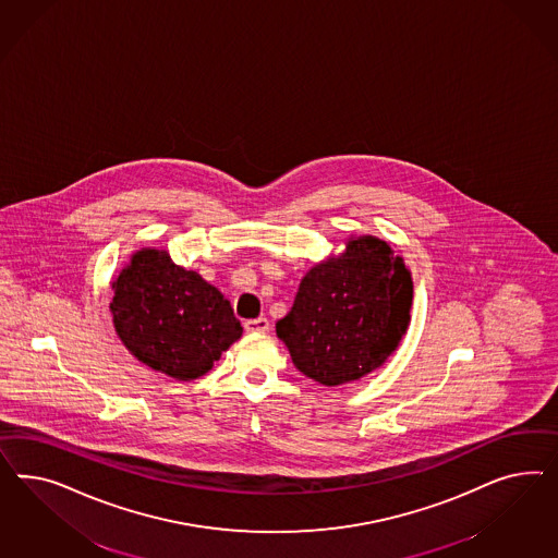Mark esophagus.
I'll return each instance as SVG.
<instances>
[{
    "mask_svg": "<svg viewBox=\"0 0 558 558\" xmlns=\"http://www.w3.org/2000/svg\"><path fill=\"white\" fill-rule=\"evenodd\" d=\"M243 327L247 333H266L270 329V322L266 317H259V319H250V322L243 323Z\"/></svg>",
    "mask_w": 558,
    "mask_h": 558,
    "instance_id": "esophagus-1",
    "label": "esophagus"
}]
</instances>
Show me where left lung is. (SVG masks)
<instances>
[{
    "label": "left lung",
    "instance_id": "left-lung-1",
    "mask_svg": "<svg viewBox=\"0 0 558 558\" xmlns=\"http://www.w3.org/2000/svg\"><path fill=\"white\" fill-rule=\"evenodd\" d=\"M411 304L403 257L378 236H350L343 254L304 274L276 333L304 376L338 387L387 362L405 336Z\"/></svg>",
    "mask_w": 558,
    "mask_h": 558
}]
</instances>
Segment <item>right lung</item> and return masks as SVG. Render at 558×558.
Wrapping results in <instances>:
<instances>
[{"label": "right lung", "mask_w": 558, "mask_h": 558, "mask_svg": "<svg viewBox=\"0 0 558 558\" xmlns=\"http://www.w3.org/2000/svg\"><path fill=\"white\" fill-rule=\"evenodd\" d=\"M112 290L110 313L124 348L175 380L206 374L243 333L219 288L175 266L166 250H138Z\"/></svg>", "instance_id": "obj_1"}]
</instances>
